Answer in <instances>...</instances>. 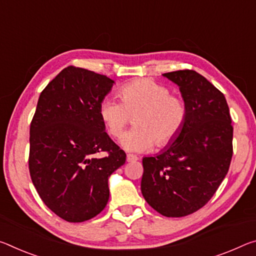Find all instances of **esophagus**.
Segmentation results:
<instances>
[{"label":"esophagus","mask_w":256,"mask_h":256,"mask_svg":"<svg viewBox=\"0 0 256 256\" xmlns=\"http://www.w3.org/2000/svg\"><path fill=\"white\" fill-rule=\"evenodd\" d=\"M138 160H139V157H138V156L133 155V154H128V156H126V160L128 162H136Z\"/></svg>","instance_id":"obj_1"}]
</instances>
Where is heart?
<instances>
[{
  "instance_id": "1",
  "label": "heart",
  "mask_w": 256,
  "mask_h": 256,
  "mask_svg": "<svg viewBox=\"0 0 256 256\" xmlns=\"http://www.w3.org/2000/svg\"><path fill=\"white\" fill-rule=\"evenodd\" d=\"M166 85L154 80H134L120 86V101L104 98L99 116L108 134L118 140L133 118L134 128L125 133L122 144L130 152H144L154 146L171 144L184 128L186 104L180 96L170 93Z\"/></svg>"
}]
</instances>
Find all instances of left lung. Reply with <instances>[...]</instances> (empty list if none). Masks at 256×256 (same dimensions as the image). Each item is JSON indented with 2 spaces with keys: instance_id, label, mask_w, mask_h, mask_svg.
I'll return each mask as SVG.
<instances>
[{
  "instance_id": "left-lung-1",
  "label": "left lung",
  "mask_w": 256,
  "mask_h": 256,
  "mask_svg": "<svg viewBox=\"0 0 256 256\" xmlns=\"http://www.w3.org/2000/svg\"><path fill=\"white\" fill-rule=\"evenodd\" d=\"M179 85L188 114L184 128L163 152L142 160L141 192L162 216L197 212L229 171L234 128L223 93L192 70L166 72Z\"/></svg>"
}]
</instances>
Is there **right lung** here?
<instances>
[{"label": "right lung", "mask_w": 256, "mask_h": 256, "mask_svg": "<svg viewBox=\"0 0 256 256\" xmlns=\"http://www.w3.org/2000/svg\"><path fill=\"white\" fill-rule=\"evenodd\" d=\"M112 84L106 75L68 66L38 98L28 168L40 200L67 222L90 220L106 208L108 178L126 160L99 116Z\"/></svg>", "instance_id": "1"}]
</instances>
